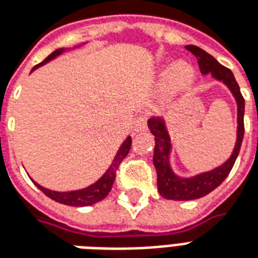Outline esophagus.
I'll return each instance as SVG.
<instances>
[{
  "mask_svg": "<svg viewBox=\"0 0 258 258\" xmlns=\"http://www.w3.org/2000/svg\"><path fill=\"white\" fill-rule=\"evenodd\" d=\"M146 128H148V116L145 113L139 114L134 124L135 133H142V131H145Z\"/></svg>",
  "mask_w": 258,
  "mask_h": 258,
  "instance_id": "esophagus-1",
  "label": "esophagus"
}]
</instances>
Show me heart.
Segmentation results:
<instances>
[{
    "instance_id": "b5f03b06",
    "label": "heart",
    "mask_w": 258,
    "mask_h": 258,
    "mask_svg": "<svg viewBox=\"0 0 258 258\" xmlns=\"http://www.w3.org/2000/svg\"><path fill=\"white\" fill-rule=\"evenodd\" d=\"M194 79H196L194 68L186 61H177L168 72L167 79L164 83V91L168 95H175L187 89Z\"/></svg>"
}]
</instances>
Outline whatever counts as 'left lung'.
I'll use <instances>...</instances> for the list:
<instances>
[{
    "label": "left lung",
    "mask_w": 258,
    "mask_h": 258,
    "mask_svg": "<svg viewBox=\"0 0 258 258\" xmlns=\"http://www.w3.org/2000/svg\"><path fill=\"white\" fill-rule=\"evenodd\" d=\"M188 51H191L197 57L198 66L204 75L211 74L216 81L223 82L230 89L238 105V130H236V142L234 152L220 167L215 168L208 172H202L200 175L191 177L177 176L173 172L169 164V153H171V138L168 134L167 127L163 117H152L148 120V125L150 133L154 135L156 146H154L153 164L157 171V188L160 196L167 200L173 201H190L197 198L205 197L207 194L213 191L217 186H220L223 180L228 176V173L234 167L235 160L241 150L242 141H243V114H245V100L241 94L239 86L236 83L234 74L228 68L223 67L213 56L201 47L188 45L186 46Z\"/></svg>",
    "instance_id": "obj_1"
}]
</instances>
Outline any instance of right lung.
I'll return each instance as SVG.
<instances>
[{"mask_svg": "<svg viewBox=\"0 0 258 258\" xmlns=\"http://www.w3.org/2000/svg\"><path fill=\"white\" fill-rule=\"evenodd\" d=\"M64 50L66 49H57V50H54L45 60L42 61L41 64L34 67L32 71L38 68V67L46 64L47 61H50L53 58H56L57 56H60ZM131 142H133L131 137H127V139L124 141L121 146L119 148V150H117V153L114 156L110 167L106 169V172L97 182L90 184V186H87V187L81 188V190H75V191H53V190H49V188L42 187L41 184H38L34 180L32 182L35 183V186L43 194H46L47 197L54 200V201L60 202V204H64V205H70V207H89V205H94L97 202L102 201L109 194L110 190H112L114 179H116V171H117V168H119L120 163L124 160V157L128 154L130 149H131Z\"/></svg>", "mask_w": 258, "mask_h": 258, "instance_id": "right-lung-1", "label": "right lung"}]
</instances>
